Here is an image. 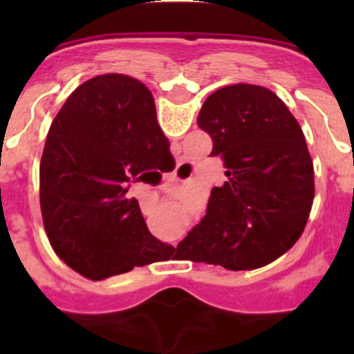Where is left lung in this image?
I'll return each instance as SVG.
<instances>
[{
  "label": "left lung",
  "instance_id": "left-lung-1",
  "mask_svg": "<svg viewBox=\"0 0 354 354\" xmlns=\"http://www.w3.org/2000/svg\"><path fill=\"white\" fill-rule=\"evenodd\" d=\"M212 138L227 180L212 187L205 216L177 245L184 259L253 270L298 241L314 200V165L298 120L257 84L211 93L196 118Z\"/></svg>",
  "mask_w": 354,
  "mask_h": 354
}]
</instances>
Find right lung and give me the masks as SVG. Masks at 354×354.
Wrapping results in <instances>:
<instances>
[{
  "mask_svg": "<svg viewBox=\"0 0 354 354\" xmlns=\"http://www.w3.org/2000/svg\"><path fill=\"white\" fill-rule=\"evenodd\" d=\"M165 154L154 97L138 80L102 74L71 93L40 159L44 228L65 264L102 280L167 253L127 195Z\"/></svg>",
  "mask_w": 354,
  "mask_h": 354,
  "instance_id": "obj_1",
  "label": "right lung"
}]
</instances>
